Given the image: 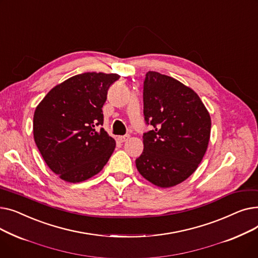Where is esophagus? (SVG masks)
Masks as SVG:
<instances>
[{"label":"esophagus","mask_w":258,"mask_h":258,"mask_svg":"<svg viewBox=\"0 0 258 258\" xmlns=\"http://www.w3.org/2000/svg\"><path fill=\"white\" fill-rule=\"evenodd\" d=\"M117 139L120 142H125V141H127L130 139V135H124V136H119Z\"/></svg>","instance_id":"1"}]
</instances>
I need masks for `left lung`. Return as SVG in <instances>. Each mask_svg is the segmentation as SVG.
Returning a JSON list of instances; mask_svg holds the SVG:
<instances>
[{
	"mask_svg": "<svg viewBox=\"0 0 258 258\" xmlns=\"http://www.w3.org/2000/svg\"><path fill=\"white\" fill-rule=\"evenodd\" d=\"M143 103L145 121L153 130L143 135L137 169L158 187L178 185L197 170L207 151L209 112L192 89L155 71L146 73Z\"/></svg>",
	"mask_w": 258,
	"mask_h": 258,
	"instance_id": "8db88e82",
	"label": "left lung"
}]
</instances>
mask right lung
<instances>
[{
	"mask_svg": "<svg viewBox=\"0 0 258 258\" xmlns=\"http://www.w3.org/2000/svg\"><path fill=\"white\" fill-rule=\"evenodd\" d=\"M118 74L87 72L51 89L33 116V137L49 168L69 183L97 174L116 142L101 127L102 106Z\"/></svg>",
	"mask_w": 258,
	"mask_h": 258,
	"instance_id": "obj_1",
	"label": "right lung"
}]
</instances>
